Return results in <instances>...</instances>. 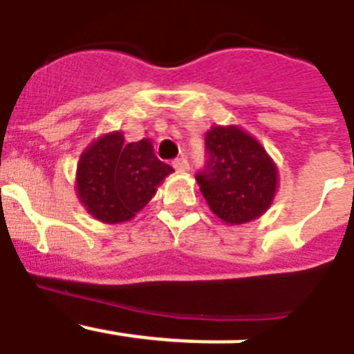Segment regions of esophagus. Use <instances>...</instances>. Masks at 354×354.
I'll use <instances>...</instances> for the list:
<instances>
[{"label": "esophagus", "mask_w": 354, "mask_h": 354, "mask_svg": "<svg viewBox=\"0 0 354 354\" xmlns=\"http://www.w3.org/2000/svg\"><path fill=\"white\" fill-rule=\"evenodd\" d=\"M174 168L177 171H180V174H184V171L189 170V162H187L186 158H179V159H175L174 161Z\"/></svg>", "instance_id": "obj_1"}]
</instances>
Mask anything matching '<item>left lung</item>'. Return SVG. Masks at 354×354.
I'll return each instance as SVG.
<instances>
[{"instance_id":"8db88e82","label":"left lung","mask_w":354,"mask_h":354,"mask_svg":"<svg viewBox=\"0 0 354 354\" xmlns=\"http://www.w3.org/2000/svg\"><path fill=\"white\" fill-rule=\"evenodd\" d=\"M205 149L207 167L196 183L209 209L227 225L261 218L278 189V168L261 142L237 126H212Z\"/></svg>"}]
</instances>
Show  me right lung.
Instances as JSON below:
<instances>
[{
  "label": "right lung",
  "instance_id": "obj_1",
  "mask_svg": "<svg viewBox=\"0 0 354 354\" xmlns=\"http://www.w3.org/2000/svg\"><path fill=\"white\" fill-rule=\"evenodd\" d=\"M174 171L147 138L126 143L122 131L106 133L80 156L76 193L81 205L102 223L133 220Z\"/></svg>",
  "mask_w": 354,
  "mask_h": 354
}]
</instances>
